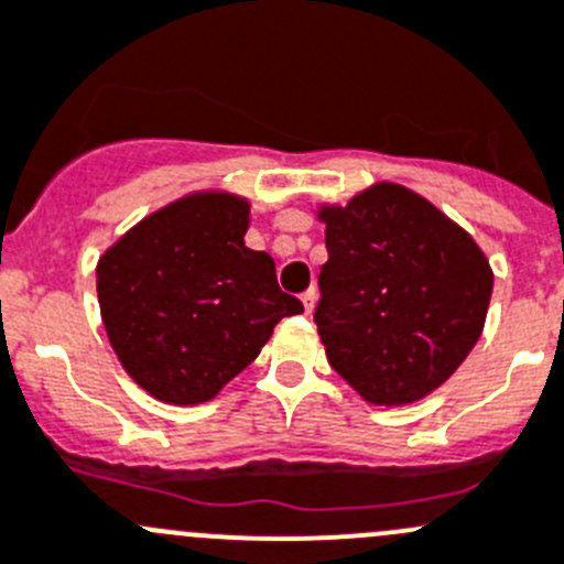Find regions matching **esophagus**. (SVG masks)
<instances>
[{"mask_svg":"<svg viewBox=\"0 0 564 564\" xmlns=\"http://www.w3.org/2000/svg\"><path fill=\"white\" fill-rule=\"evenodd\" d=\"M315 299H318V291H315V288H310V291L307 293H304V296H302V302H304V313H313V310H315Z\"/></svg>","mask_w":564,"mask_h":564,"instance_id":"1","label":"esophagus"}]
</instances>
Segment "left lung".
Segmentation results:
<instances>
[{"label":"left lung","mask_w":564,"mask_h":564,"mask_svg":"<svg viewBox=\"0 0 564 564\" xmlns=\"http://www.w3.org/2000/svg\"><path fill=\"white\" fill-rule=\"evenodd\" d=\"M326 251L315 310L329 366L368 404L426 399L485 329L492 268L446 213L395 182L321 205Z\"/></svg>","instance_id":"8db88e82"}]
</instances>
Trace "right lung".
<instances>
[{
    "instance_id": "1",
    "label": "right lung",
    "mask_w": 564,
    "mask_h": 564,
    "mask_svg": "<svg viewBox=\"0 0 564 564\" xmlns=\"http://www.w3.org/2000/svg\"><path fill=\"white\" fill-rule=\"evenodd\" d=\"M249 221V198L238 193H187L149 213L96 262L107 340L158 401L216 399L279 321L304 313L279 291L271 254L246 246Z\"/></svg>"
}]
</instances>
